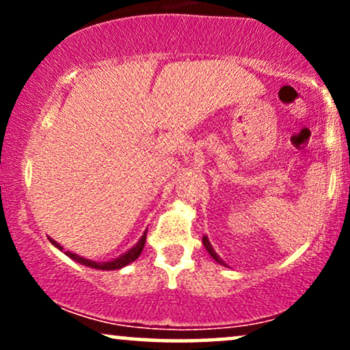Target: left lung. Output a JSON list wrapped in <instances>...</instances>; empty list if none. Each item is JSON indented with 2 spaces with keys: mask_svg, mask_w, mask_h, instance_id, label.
Masks as SVG:
<instances>
[{
  "mask_svg": "<svg viewBox=\"0 0 350 350\" xmlns=\"http://www.w3.org/2000/svg\"><path fill=\"white\" fill-rule=\"evenodd\" d=\"M202 242H204V247H206V248H207V252H208V253H211V256H212V258H214V260H215V262H219V263L226 265V263H224V262H222V258H220V256H219V255H217V253H215V250H214V248H212V245H211V242H208V239H207V237H204V239H202Z\"/></svg>",
  "mask_w": 350,
  "mask_h": 350,
  "instance_id": "left-lung-1",
  "label": "left lung"
}]
</instances>
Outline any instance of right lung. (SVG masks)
<instances>
[{"mask_svg": "<svg viewBox=\"0 0 350 350\" xmlns=\"http://www.w3.org/2000/svg\"><path fill=\"white\" fill-rule=\"evenodd\" d=\"M49 240H51V243L54 245V247H57L59 250H64V248L60 247V245H59L57 242H55V240H52V239H49ZM144 242H146V234H144V235L142 237V239H139V242L136 243L135 247L131 248V250H128L126 253H123L122 256H118V258L111 260V262H102V263H98V262H92V260L83 258V256L75 255V253H72V252H66V250H64V253H66V255L69 256V258L75 260V262H79V263L85 265V267L97 268V270H120V268L126 267L128 263L135 262V260L138 258L139 255H142V252H143V248H144Z\"/></svg>", "mask_w": 350, "mask_h": 350, "instance_id": "right-lung-1", "label": "right lung"}]
</instances>
